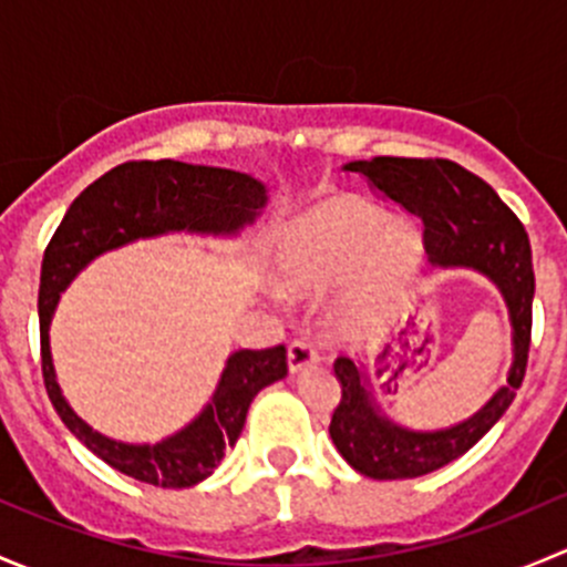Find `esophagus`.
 <instances>
[{"label": "esophagus", "mask_w": 567, "mask_h": 567, "mask_svg": "<svg viewBox=\"0 0 567 567\" xmlns=\"http://www.w3.org/2000/svg\"><path fill=\"white\" fill-rule=\"evenodd\" d=\"M318 362V351L316 346H312L310 340H293L288 346V368L290 373H301L305 368H310V364Z\"/></svg>", "instance_id": "esophagus-1"}]
</instances>
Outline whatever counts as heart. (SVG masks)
I'll return each instance as SVG.
<instances>
[{"mask_svg":"<svg viewBox=\"0 0 567 567\" xmlns=\"http://www.w3.org/2000/svg\"><path fill=\"white\" fill-rule=\"evenodd\" d=\"M353 197H331L296 221L285 238L282 279L290 290L320 288L359 257L357 296L373 301L392 293L420 268V238L405 225Z\"/></svg>","mask_w":567,"mask_h":567,"instance_id":"b5f03b06","label":"heart"}]
</instances>
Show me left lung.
<instances>
[{"label": "left lung", "instance_id": "1", "mask_svg": "<svg viewBox=\"0 0 567 567\" xmlns=\"http://www.w3.org/2000/svg\"><path fill=\"white\" fill-rule=\"evenodd\" d=\"M381 194L420 216L422 244L439 266H472L483 271L505 296L513 323V368L483 409L466 422L444 431L416 433L394 425L381 414L370 394L364 370L348 357L334 362L342 386L329 422V436L357 472L373 480H409L447 466L474 447L499 416L511 409L527 373L532 342V247L522 219L499 194L474 173L450 158L375 156L373 162L346 164Z\"/></svg>", "mask_w": 567, "mask_h": 567}]
</instances>
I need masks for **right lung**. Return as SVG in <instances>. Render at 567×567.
Instances as JSON below:
<instances>
[{"instance_id": "right-lung-1", "label": "right lung", "mask_w": 567, "mask_h": 567, "mask_svg": "<svg viewBox=\"0 0 567 567\" xmlns=\"http://www.w3.org/2000/svg\"><path fill=\"white\" fill-rule=\"evenodd\" d=\"M266 205V186L233 169L173 162H125L90 183L71 203L51 236L40 268V368L51 405L68 431L101 461L140 483L188 488L199 483L238 442L249 403L262 386L288 375L285 346L236 351L203 414L175 436L156 444H120L95 433L73 414L54 379L49 323L60 293L101 251L169 230L236 233Z\"/></svg>"}]
</instances>
